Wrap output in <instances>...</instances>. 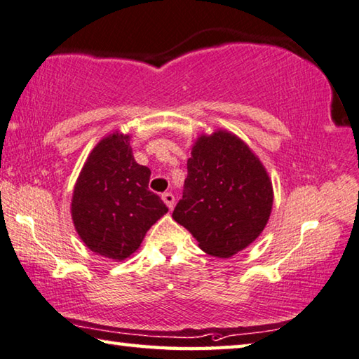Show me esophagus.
I'll use <instances>...</instances> for the list:
<instances>
[{
    "label": "esophagus",
    "instance_id": "obj_1",
    "mask_svg": "<svg viewBox=\"0 0 359 359\" xmlns=\"http://www.w3.org/2000/svg\"><path fill=\"white\" fill-rule=\"evenodd\" d=\"M162 200H163V203L167 205L168 210H173V206H175V197H173V194H170V192L162 194Z\"/></svg>",
    "mask_w": 359,
    "mask_h": 359
}]
</instances>
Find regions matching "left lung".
Wrapping results in <instances>:
<instances>
[{
  "mask_svg": "<svg viewBox=\"0 0 359 359\" xmlns=\"http://www.w3.org/2000/svg\"><path fill=\"white\" fill-rule=\"evenodd\" d=\"M273 183L265 165L233 132L217 129L194 142L183 198L173 219L212 257L235 255L266 227Z\"/></svg>",
  "mask_w": 359,
  "mask_h": 359,
  "instance_id": "1",
  "label": "left lung"
}]
</instances>
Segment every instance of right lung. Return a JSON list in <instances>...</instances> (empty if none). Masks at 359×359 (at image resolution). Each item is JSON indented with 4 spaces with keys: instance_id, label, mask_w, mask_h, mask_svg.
I'll return each instance as SVG.
<instances>
[{
    "instance_id": "1",
    "label": "right lung",
    "mask_w": 359,
    "mask_h": 359,
    "mask_svg": "<svg viewBox=\"0 0 359 359\" xmlns=\"http://www.w3.org/2000/svg\"><path fill=\"white\" fill-rule=\"evenodd\" d=\"M151 170L137 163L130 135L115 130L88 154L75 181L71 216L94 254L123 262L137 252L147 231L168 208L148 191Z\"/></svg>"
}]
</instances>
